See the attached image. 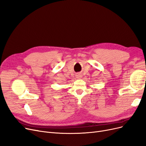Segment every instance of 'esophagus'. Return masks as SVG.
Masks as SVG:
<instances>
[{
	"mask_svg": "<svg viewBox=\"0 0 146 146\" xmlns=\"http://www.w3.org/2000/svg\"><path fill=\"white\" fill-rule=\"evenodd\" d=\"M77 76H78V77L79 78H80L81 77V75H77Z\"/></svg>",
	"mask_w": 146,
	"mask_h": 146,
	"instance_id": "esophagus-1",
	"label": "esophagus"
}]
</instances>
